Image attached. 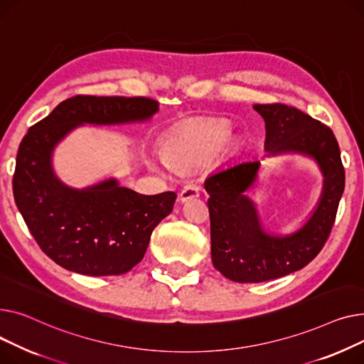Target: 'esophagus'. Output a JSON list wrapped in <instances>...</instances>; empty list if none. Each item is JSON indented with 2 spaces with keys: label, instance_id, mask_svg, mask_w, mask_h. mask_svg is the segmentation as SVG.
<instances>
[{
  "label": "esophagus",
  "instance_id": "1",
  "mask_svg": "<svg viewBox=\"0 0 364 364\" xmlns=\"http://www.w3.org/2000/svg\"><path fill=\"white\" fill-rule=\"evenodd\" d=\"M200 196V188L197 185H186L179 194L181 201H188L191 198H196Z\"/></svg>",
  "mask_w": 364,
  "mask_h": 364
}]
</instances>
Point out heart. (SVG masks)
<instances>
[{"label":"heart","mask_w":364,"mask_h":364,"mask_svg":"<svg viewBox=\"0 0 364 364\" xmlns=\"http://www.w3.org/2000/svg\"><path fill=\"white\" fill-rule=\"evenodd\" d=\"M230 135V126L225 122H205L170 135L163 144L161 161L175 168H188L203 163L222 148ZM160 161H153L160 166Z\"/></svg>","instance_id":"1"}]
</instances>
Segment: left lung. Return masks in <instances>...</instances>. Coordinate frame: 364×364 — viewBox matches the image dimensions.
<instances>
[{"mask_svg": "<svg viewBox=\"0 0 364 364\" xmlns=\"http://www.w3.org/2000/svg\"><path fill=\"white\" fill-rule=\"evenodd\" d=\"M252 107L266 123L267 154L309 156L317 161L325 179L311 218L285 237L270 235L262 228L254 203L244 194L257 179L259 160L230 164L205 179L211 262L225 277L240 284L276 279L307 266L329 238L346 186L339 145L329 126L287 104Z\"/></svg>", "mask_w": 364, "mask_h": 364, "instance_id": "obj_1", "label": "left lung"}]
</instances>
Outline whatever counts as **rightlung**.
I'll use <instances>...</instances> for the list:
<instances>
[{"label":"right lung","instance_id":"right-lung-1","mask_svg":"<svg viewBox=\"0 0 364 364\" xmlns=\"http://www.w3.org/2000/svg\"><path fill=\"white\" fill-rule=\"evenodd\" d=\"M159 112L146 97L76 95L64 100L21 139L13 176L14 201L32 237L58 266L88 276L129 272L176 194L142 196L109 179L73 189L53 172L54 146L75 127L142 122Z\"/></svg>","mask_w":364,"mask_h":364}]
</instances>
